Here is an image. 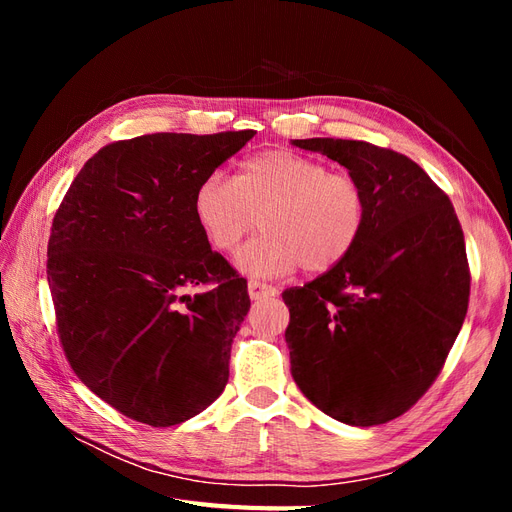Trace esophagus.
I'll list each match as a JSON object with an SVG mask.
<instances>
[{
  "label": "esophagus",
  "instance_id": "obj_1",
  "mask_svg": "<svg viewBox=\"0 0 512 512\" xmlns=\"http://www.w3.org/2000/svg\"><path fill=\"white\" fill-rule=\"evenodd\" d=\"M247 292H250V299L258 301V299H267V297H275L277 290L273 286L260 284V282H250L247 284Z\"/></svg>",
  "mask_w": 512,
  "mask_h": 512
}]
</instances>
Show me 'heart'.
I'll return each instance as SVG.
<instances>
[{
  "label": "heart",
  "mask_w": 512,
  "mask_h": 512,
  "mask_svg": "<svg viewBox=\"0 0 512 512\" xmlns=\"http://www.w3.org/2000/svg\"><path fill=\"white\" fill-rule=\"evenodd\" d=\"M192 213L213 250L228 254L260 215L262 235L237 254V267L269 280L297 271L322 273L339 265L367 220L363 185L329 173L320 160L271 149L243 160L232 181L211 173L196 185Z\"/></svg>",
  "instance_id": "heart-1"
}]
</instances>
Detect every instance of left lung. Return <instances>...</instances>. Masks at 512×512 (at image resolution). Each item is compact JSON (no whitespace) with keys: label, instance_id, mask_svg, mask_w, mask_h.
Returning a JSON list of instances; mask_svg holds the SVG:
<instances>
[{"label":"left lung","instance_id":"left-lung-1","mask_svg":"<svg viewBox=\"0 0 512 512\" xmlns=\"http://www.w3.org/2000/svg\"><path fill=\"white\" fill-rule=\"evenodd\" d=\"M292 145L348 168L367 196L352 252L282 294L292 378L339 423H389L438 378L466 318L470 269L461 224L448 196L397 151L344 138Z\"/></svg>","mask_w":512,"mask_h":512}]
</instances>
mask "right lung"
I'll return each instance as SVG.
<instances>
[{
    "instance_id": "obj_1",
    "label": "right lung",
    "mask_w": 512,
    "mask_h": 512,
    "mask_svg": "<svg viewBox=\"0 0 512 512\" xmlns=\"http://www.w3.org/2000/svg\"><path fill=\"white\" fill-rule=\"evenodd\" d=\"M254 134L111 143L85 162L55 213L46 277L66 359L89 391L138 423L188 421L228 382L250 294L211 250L192 196Z\"/></svg>"
}]
</instances>
